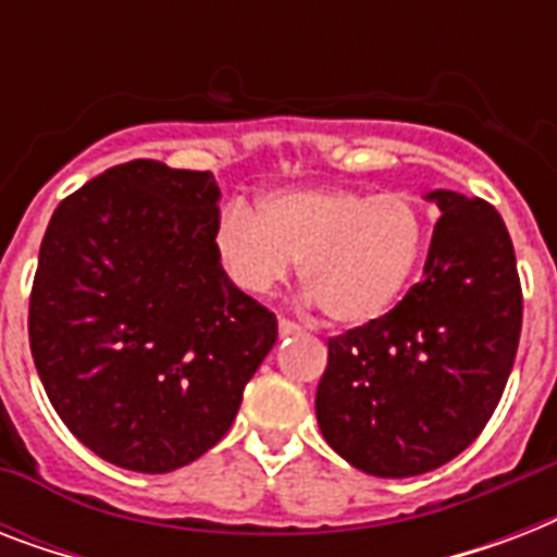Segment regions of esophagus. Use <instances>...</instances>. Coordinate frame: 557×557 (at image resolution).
<instances>
[{"label":"esophagus","instance_id":"1","mask_svg":"<svg viewBox=\"0 0 557 557\" xmlns=\"http://www.w3.org/2000/svg\"><path fill=\"white\" fill-rule=\"evenodd\" d=\"M280 338H292V335H300L304 332V326L295 321H288V318H280Z\"/></svg>","mask_w":557,"mask_h":557}]
</instances>
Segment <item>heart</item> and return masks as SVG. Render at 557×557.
<instances>
[{"label":"heart","instance_id":"obj_1","mask_svg":"<svg viewBox=\"0 0 557 557\" xmlns=\"http://www.w3.org/2000/svg\"><path fill=\"white\" fill-rule=\"evenodd\" d=\"M431 243V225L407 193L352 187L277 190L253 213L231 201L213 248L236 286L265 295L300 262V280L341 326L379 321L401 300Z\"/></svg>","mask_w":557,"mask_h":557}]
</instances>
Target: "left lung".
Masks as SVG:
<instances>
[{
    "mask_svg": "<svg viewBox=\"0 0 557 557\" xmlns=\"http://www.w3.org/2000/svg\"><path fill=\"white\" fill-rule=\"evenodd\" d=\"M440 205L424 280L379 321L330 338L314 413L323 440L372 476L445 466L480 436L518 352L523 295L515 245L483 199Z\"/></svg>",
    "mask_w": 557,
    "mask_h": 557,
    "instance_id": "8db88e82",
    "label": "left lung"
}]
</instances>
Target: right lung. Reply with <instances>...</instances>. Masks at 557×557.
<instances>
[{"label": "right lung", "instance_id": "obj_1", "mask_svg": "<svg viewBox=\"0 0 557 557\" xmlns=\"http://www.w3.org/2000/svg\"><path fill=\"white\" fill-rule=\"evenodd\" d=\"M210 173L135 159L57 205L39 245L28 338L57 416L100 459L168 474L234 424L277 318L213 248Z\"/></svg>", "mask_w": 557, "mask_h": 557}]
</instances>
